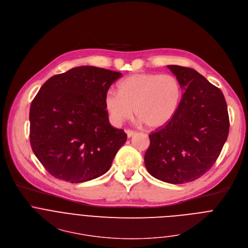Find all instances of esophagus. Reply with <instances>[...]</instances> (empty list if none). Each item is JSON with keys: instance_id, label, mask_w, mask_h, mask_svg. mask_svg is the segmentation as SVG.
<instances>
[{"instance_id": "34e87169", "label": "esophagus", "mask_w": 248, "mask_h": 248, "mask_svg": "<svg viewBox=\"0 0 248 248\" xmlns=\"http://www.w3.org/2000/svg\"><path fill=\"white\" fill-rule=\"evenodd\" d=\"M135 133H136V132H135L134 130H131V129H127V130H126L127 137H131V136H133Z\"/></svg>"}]
</instances>
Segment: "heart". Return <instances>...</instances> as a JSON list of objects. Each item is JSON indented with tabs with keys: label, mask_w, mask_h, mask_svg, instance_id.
Returning a JSON list of instances; mask_svg holds the SVG:
<instances>
[{
	"label": "heart",
	"mask_w": 248,
	"mask_h": 248,
	"mask_svg": "<svg viewBox=\"0 0 248 248\" xmlns=\"http://www.w3.org/2000/svg\"><path fill=\"white\" fill-rule=\"evenodd\" d=\"M119 92L108 91L105 108L111 121L120 124L134 113L151 129L167 126L176 116L182 87L172 75L140 73L128 76L119 85Z\"/></svg>",
	"instance_id": "b5f03b06"
}]
</instances>
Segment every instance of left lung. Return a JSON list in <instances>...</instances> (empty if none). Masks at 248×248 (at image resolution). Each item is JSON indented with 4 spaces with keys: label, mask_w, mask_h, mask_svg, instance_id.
<instances>
[{
    "label": "left lung",
    "mask_w": 248,
    "mask_h": 248,
    "mask_svg": "<svg viewBox=\"0 0 248 248\" xmlns=\"http://www.w3.org/2000/svg\"><path fill=\"white\" fill-rule=\"evenodd\" d=\"M168 68L185 93L172 122L149 135L144 161L155 178L183 184L202 177L212 168L228 138L230 121L225 97L218 88L192 68Z\"/></svg>",
    "instance_id": "obj_1"
}]
</instances>
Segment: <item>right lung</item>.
I'll return each mask as SVG.
<instances>
[{
    "label": "right lung",
    "mask_w": 248,
    "mask_h": 248,
    "mask_svg": "<svg viewBox=\"0 0 248 248\" xmlns=\"http://www.w3.org/2000/svg\"><path fill=\"white\" fill-rule=\"evenodd\" d=\"M119 72L79 66L49 78L30 107V143L53 177L81 183L105 174L126 141L109 123L104 97Z\"/></svg>",
    "instance_id": "right-lung-1"
}]
</instances>
